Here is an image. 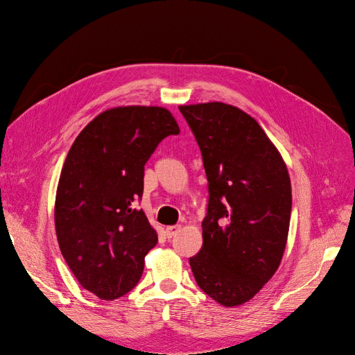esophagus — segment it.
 <instances>
[{
    "label": "esophagus",
    "instance_id": "34e87169",
    "mask_svg": "<svg viewBox=\"0 0 355 355\" xmlns=\"http://www.w3.org/2000/svg\"><path fill=\"white\" fill-rule=\"evenodd\" d=\"M180 229H181V226H180V225H175V226H167V227H166V236H167L168 239H171V237H174V236L180 232Z\"/></svg>",
    "mask_w": 355,
    "mask_h": 355
}]
</instances>
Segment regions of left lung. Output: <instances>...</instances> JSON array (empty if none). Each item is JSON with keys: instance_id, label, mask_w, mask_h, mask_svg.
Segmentation results:
<instances>
[{"instance_id": "1", "label": "left lung", "mask_w": 355, "mask_h": 355, "mask_svg": "<svg viewBox=\"0 0 355 355\" xmlns=\"http://www.w3.org/2000/svg\"><path fill=\"white\" fill-rule=\"evenodd\" d=\"M208 178L204 244L189 259L198 286L223 306L250 300L279 267L292 193L286 166L261 126L241 110L180 107Z\"/></svg>"}]
</instances>
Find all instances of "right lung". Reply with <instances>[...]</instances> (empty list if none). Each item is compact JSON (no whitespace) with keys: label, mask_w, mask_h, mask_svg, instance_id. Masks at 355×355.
Listing matches in <instances>:
<instances>
[{"label":"right lung","mask_w":355,"mask_h":355,"mask_svg":"<svg viewBox=\"0 0 355 355\" xmlns=\"http://www.w3.org/2000/svg\"><path fill=\"white\" fill-rule=\"evenodd\" d=\"M160 107H119L99 114L66 157L55 207L60 251L77 281L101 299L132 291L159 239L144 212V164L159 143L178 135Z\"/></svg>","instance_id":"right-lung-1"}]
</instances>
